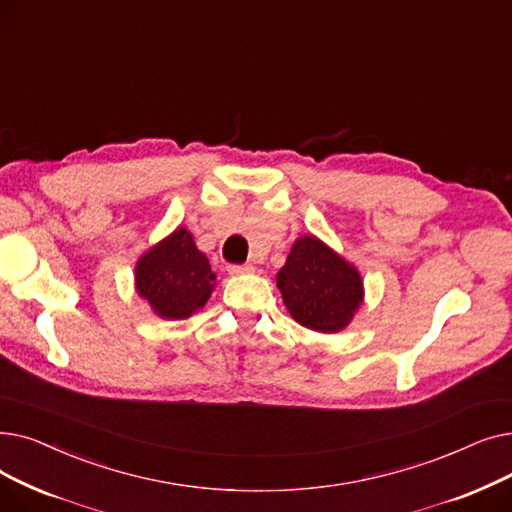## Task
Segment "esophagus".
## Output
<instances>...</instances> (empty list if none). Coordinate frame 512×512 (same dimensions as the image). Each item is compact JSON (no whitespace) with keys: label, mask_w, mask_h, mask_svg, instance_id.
I'll list each match as a JSON object with an SVG mask.
<instances>
[{"label":"esophagus","mask_w":512,"mask_h":512,"mask_svg":"<svg viewBox=\"0 0 512 512\" xmlns=\"http://www.w3.org/2000/svg\"><path fill=\"white\" fill-rule=\"evenodd\" d=\"M227 271H229V275H243V273H252L254 266L252 264H229Z\"/></svg>","instance_id":"1"}]
</instances>
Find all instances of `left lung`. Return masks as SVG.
<instances>
[{
  "mask_svg": "<svg viewBox=\"0 0 512 512\" xmlns=\"http://www.w3.org/2000/svg\"><path fill=\"white\" fill-rule=\"evenodd\" d=\"M277 285L291 316L323 333L344 329L362 300L358 271L312 235L294 243Z\"/></svg>",
  "mask_w": 512,
  "mask_h": 512,
  "instance_id": "obj_1",
  "label": "left lung"
}]
</instances>
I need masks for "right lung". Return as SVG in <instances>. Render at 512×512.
I'll return each instance as SVG.
<instances>
[{
    "mask_svg": "<svg viewBox=\"0 0 512 512\" xmlns=\"http://www.w3.org/2000/svg\"><path fill=\"white\" fill-rule=\"evenodd\" d=\"M137 291L162 319H187L206 304L214 273L187 229H177L145 254L137 269Z\"/></svg>",
    "mask_w": 512,
    "mask_h": 512,
    "instance_id": "1",
    "label": "right lung"
}]
</instances>
